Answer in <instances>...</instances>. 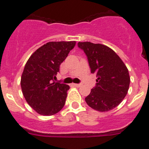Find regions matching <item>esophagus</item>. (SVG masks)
Listing matches in <instances>:
<instances>
[{
    "mask_svg": "<svg viewBox=\"0 0 149 149\" xmlns=\"http://www.w3.org/2000/svg\"><path fill=\"white\" fill-rule=\"evenodd\" d=\"M73 85L74 87H76V88H79V87L81 86V84H75V83H74V84H73Z\"/></svg>",
    "mask_w": 149,
    "mask_h": 149,
    "instance_id": "1",
    "label": "esophagus"
}]
</instances>
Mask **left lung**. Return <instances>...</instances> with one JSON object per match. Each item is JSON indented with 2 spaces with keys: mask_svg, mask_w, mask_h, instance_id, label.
I'll use <instances>...</instances> for the list:
<instances>
[{
  "mask_svg": "<svg viewBox=\"0 0 149 149\" xmlns=\"http://www.w3.org/2000/svg\"><path fill=\"white\" fill-rule=\"evenodd\" d=\"M88 57L91 73H96L95 88L91 89L85 102L100 112L118 106L128 93L130 84L128 70L113 49L101 44L85 41L78 43Z\"/></svg>",
  "mask_w": 149,
  "mask_h": 149,
  "instance_id": "1",
  "label": "left lung"
}]
</instances>
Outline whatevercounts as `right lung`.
<instances>
[{
  "label": "right lung",
  "mask_w": 149,
  "mask_h": 149,
  "mask_svg": "<svg viewBox=\"0 0 149 149\" xmlns=\"http://www.w3.org/2000/svg\"><path fill=\"white\" fill-rule=\"evenodd\" d=\"M76 45V41H51L36 49L25 65L21 86L25 100L44 116L57 113L64 107L69 85L56 82L60 65Z\"/></svg>",
  "instance_id": "1"
}]
</instances>
